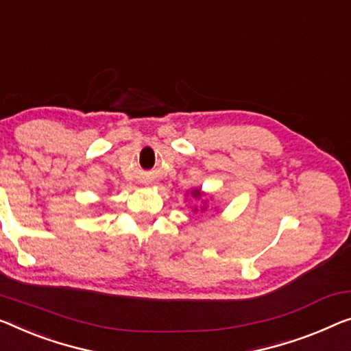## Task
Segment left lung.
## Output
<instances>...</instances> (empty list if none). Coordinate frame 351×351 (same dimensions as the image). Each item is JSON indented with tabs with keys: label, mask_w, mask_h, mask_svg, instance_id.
I'll return each instance as SVG.
<instances>
[{
	"label": "left lung",
	"mask_w": 351,
	"mask_h": 351,
	"mask_svg": "<svg viewBox=\"0 0 351 351\" xmlns=\"http://www.w3.org/2000/svg\"><path fill=\"white\" fill-rule=\"evenodd\" d=\"M191 193H192V197H200L202 191L200 189H193ZM203 209H205V208H203ZM193 211H197V209H193Z\"/></svg>",
	"instance_id": "obj_1"
}]
</instances>
